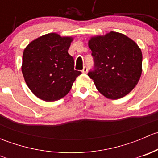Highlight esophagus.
Instances as JSON below:
<instances>
[{
    "label": "esophagus",
    "instance_id": "1",
    "mask_svg": "<svg viewBox=\"0 0 158 158\" xmlns=\"http://www.w3.org/2000/svg\"><path fill=\"white\" fill-rule=\"evenodd\" d=\"M82 72L83 73H86L87 72H88V67H87V66H84L83 69L82 70Z\"/></svg>",
    "mask_w": 158,
    "mask_h": 158
}]
</instances>
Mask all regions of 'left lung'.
Masks as SVG:
<instances>
[{"instance_id":"obj_1","label":"left lung","mask_w":158,"mask_h":158,"mask_svg":"<svg viewBox=\"0 0 158 158\" xmlns=\"http://www.w3.org/2000/svg\"><path fill=\"white\" fill-rule=\"evenodd\" d=\"M89 47L94 66L88 76L98 92L111 99L128 95L142 72V52L138 44L122 33L111 31L91 38Z\"/></svg>"}]
</instances>
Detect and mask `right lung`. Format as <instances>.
I'll use <instances>...</instances> for the list:
<instances>
[{
  "instance_id": "add662e5",
  "label": "right lung",
  "mask_w": 158,
  "mask_h": 158,
  "mask_svg": "<svg viewBox=\"0 0 158 158\" xmlns=\"http://www.w3.org/2000/svg\"><path fill=\"white\" fill-rule=\"evenodd\" d=\"M73 40L51 33L32 41L23 50V78L40 99L53 102L63 98L82 73L74 69V60L68 53Z\"/></svg>"
}]
</instances>
